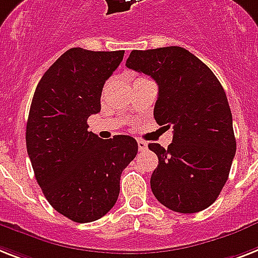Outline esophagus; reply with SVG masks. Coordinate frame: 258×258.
I'll return each mask as SVG.
<instances>
[{"instance_id": "1", "label": "esophagus", "mask_w": 258, "mask_h": 258, "mask_svg": "<svg viewBox=\"0 0 258 258\" xmlns=\"http://www.w3.org/2000/svg\"><path fill=\"white\" fill-rule=\"evenodd\" d=\"M138 148H139V151H144L147 150V143L144 142V140H138Z\"/></svg>"}]
</instances>
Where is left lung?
Segmentation results:
<instances>
[{
	"mask_svg": "<svg viewBox=\"0 0 258 258\" xmlns=\"http://www.w3.org/2000/svg\"><path fill=\"white\" fill-rule=\"evenodd\" d=\"M125 66L158 83L155 120L173 128L167 150L148 144L159 159L151 176L152 194L175 212L208 208L227 183L236 154L232 112L223 86L207 64L179 46L133 50Z\"/></svg>",
	"mask_w": 258,
	"mask_h": 258,
	"instance_id": "1",
	"label": "left lung"
}]
</instances>
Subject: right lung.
<instances>
[{
	"mask_svg": "<svg viewBox=\"0 0 258 258\" xmlns=\"http://www.w3.org/2000/svg\"><path fill=\"white\" fill-rule=\"evenodd\" d=\"M124 50L73 47L41 78L26 124V148L50 205L75 223H91L118 200L120 175L138 154L133 136L103 140L87 131L100 95Z\"/></svg>",
	"mask_w": 258,
	"mask_h": 258,
	"instance_id": "obj_1",
	"label": "right lung"
}]
</instances>
